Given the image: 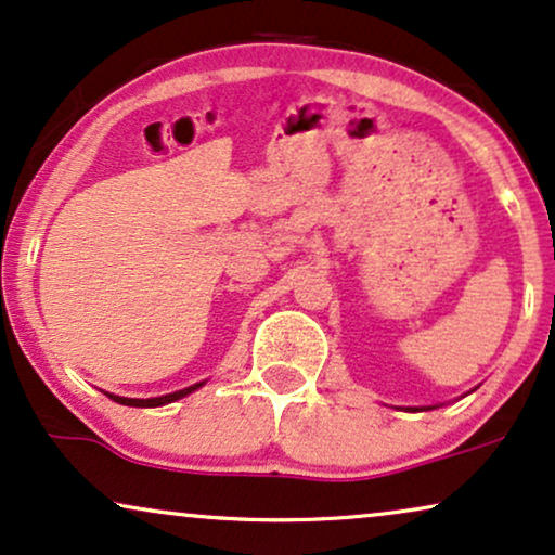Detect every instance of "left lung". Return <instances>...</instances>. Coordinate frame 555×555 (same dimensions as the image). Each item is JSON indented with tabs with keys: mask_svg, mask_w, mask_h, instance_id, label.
Masks as SVG:
<instances>
[{
	"mask_svg": "<svg viewBox=\"0 0 555 555\" xmlns=\"http://www.w3.org/2000/svg\"><path fill=\"white\" fill-rule=\"evenodd\" d=\"M434 408H438V405H428V408H405V410H410V413H415V410H434Z\"/></svg>",
	"mask_w": 555,
	"mask_h": 555,
	"instance_id": "8db88e82",
	"label": "left lung"
}]
</instances>
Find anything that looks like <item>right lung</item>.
I'll return each mask as SVG.
<instances>
[{
	"instance_id": "add662e5",
	"label": "right lung",
	"mask_w": 555,
	"mask_h": 555,
	"mask_svg": "<svg viewBox=\"0 0 555 555\" xmlns=\"http://www.w3.org/2000/svg\"><path fill=\"white\" fill-rule=\"evenodd\" d=\"M204 385H206V379H204V383L183 387V390H178V392L160 395V398H145V400H142V398H121V395H114V392H106V398H112L114 402H119V405H129V408H160V405H168V402H176V400L185 398V395L196 392L198 387H204Z\"/></svg>"
}]
</instances>
